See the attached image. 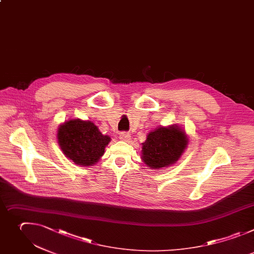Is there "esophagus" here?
<instances>
[{
  "label": "esophagus",
  "mask_w": 254,
  "mask_h": 254,
  "mask_svg": "<svg viewBox=\"0 0 254 254\" xmlns=\"http://www.w3.org/2000/svg\"><path fill=\"white\" fill-rule=\"evenodd\" d=\"M119 138H120V140H122V141L128 142V141L130 140L131 136H130V134H129V133H127V132H122V133H120Z\"/></svg>",
  "instance_id": "1"
}]
</instances>
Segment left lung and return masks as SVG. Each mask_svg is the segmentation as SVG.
Here are the masks:
<instances>
[{"instance_id":"obj_1","label":"left lung","mask_w":254,"mask_h":254,"mask_svg":"<svg viewBox=\"0 0 254 254\" xmlns=\"http://www.w3.org/2000/svg\"><path fill=\"white\" fill-rule=\"evenodd\" d=\"M188 145L185 131L177 124L159 126L148 133L142 143L141 159L149 169L160 170L174 165Z\"/></svg>"}]
</instances>
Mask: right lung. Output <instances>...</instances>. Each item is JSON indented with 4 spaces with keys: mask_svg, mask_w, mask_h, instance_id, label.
Instances as JSON below:
<instances>
[{
    "mask_svg": "<svg viewBox=\"0 0 254 254\" xmlns=\"http://www.w3.org/2000/svg\"><path fill=\"white\" fill-rule=\"evenodd\" d=\"M57 140L68 159L76 165L86 167L95 165L104 155L111 138L101 133L92 121L74 118L59 126Z\"/></svg>",
    "mask_w": 254,
    "mask_h": 254,
    "instance_id": "right-lung-1",
    "label": "right lung"
}]
</instances>
